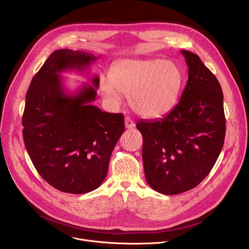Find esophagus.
I'll use <instances>...</instances> for the list:
<instances>
[{
  "label": "esophagus",
  "mask_w": 249,
  "mask_h": 249,
  "mask_svg": "<svg viewBox=\"0 0 249 249\" xmlns=\"http://www.w3.org/2000/svg\"><path fill=\"white\" fill-rule=\"evenodd\" d=\"M125 127L127 128V129H132V128H134L135 127V123H134V121L130 118V117H125Z\"/></svg>",
  "instance_id": "esophagus-1"
}]
</instances>
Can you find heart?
Instances as JSON below:
<instances>
[{
    "label": "heart",
    "mask_w": 249,
    "mask_h": 249,
    "mask_svg": "<svg viewBox=\"0 0 249 249\" xmlns=\"http://www.w3.org/2000/svg\"><path fill=\"white\" fill-rule=\"evenodd\" d=\"M182 83L183 74L174 62L123 60L113 67L111 78L100 80V90L113 105L121 102L122 94L129 95V103L136 113L146 118H158L173 108Z\"/></svg>",
    "instance_id": "heart-1"
}]
</instances>
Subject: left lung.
Returning <instances> with one entry per match:
<instances>
[{
  "label": "left lung",
  "mask_w": 249,
  "mask_h": 249,
  "mask_svg": "<svg viewBox=\"0 0 249 249\" xmlns=\"http://www.w3.org/2000/svg\"><path fill=\"white\" fill-rule=\"evenodd\" d=\"M188 81L179 102L161 119L140 120L147 182L175 195L196 187L216 163L224 146V95L215 75L198 55L181 50Z\"/></svg>",
  "instance_id": "8db88e82"
}]
</instances>
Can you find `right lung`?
<instances>
[{"instance_id":"obj_1","label":"right lung","mask_w":249,"mask_h":249,"mask_svg":"<svg viewBox=\"0 0 249 249\" xmlns=\"http://www.w3.org/2000/svg\"><path fill=\"white\" fill-rule=\"evenodd\" d=\"M97 58L60 49L45 61L29 85L22 134L29 158L42 178L59 191L90 192L103 182L112 151L124 133L122 113L103 112L91 104L99 79L76 93L63 86L62 72H83Z\"/></svg>"}]
</instances>
